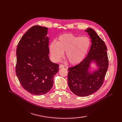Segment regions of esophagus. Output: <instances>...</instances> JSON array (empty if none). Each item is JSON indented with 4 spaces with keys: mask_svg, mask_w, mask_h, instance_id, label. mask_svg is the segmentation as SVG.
Segmentation results:
<instances>
[{
    "mask_svg": "<svg viewBox=\"0 0 122 122\" xmlns=\"http://www.w3.org/2000/svg\"><path fill=\"white\" fill-rule=\"evenodd\" d=\"M59 68H60V69L64 68H65V66L62 65H60V66H59Z\"/></svg>",
    "mask_w": 122,
    "mask_h": 122,
    "instance_id": "obj_1",
    "label": "esophagus"
}]
</instances>
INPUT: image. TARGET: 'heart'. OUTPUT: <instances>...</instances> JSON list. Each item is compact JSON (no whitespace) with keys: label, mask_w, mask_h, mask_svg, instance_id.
Returning a JSON list of instances; mask_svg holds the SVG:
<instances>
[{"label":"heart","mask_w":122,"mask_h":122,"mask_svg":"<svg viewBox=\"0 0 122 122\" xmlns=\"http://www.w3.org/2000/svg\"><path fill=\"white\" fill-rule=\"evenodd\" d=\"M91 41L87 36H76L65 34L59 36L57 42H52L49 48L54 61L60 60L66 52V58L71 65L80 63L86 57L91 46Z\"/></svg>","instance_id":"1"}]
</instances>
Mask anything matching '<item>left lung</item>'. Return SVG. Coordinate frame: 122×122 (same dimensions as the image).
Segmentation results:
<instances>
[{
	"mask_svg": "<svg viewBox=\"0 0 122 122\" xmlns=\"http://www.w3.org/2000/svg\"><path fill=\"white\" fill-rule=\"evenodd\" d=\"M91 39L92 45L87 56L77 66L68 69V86L73 93L80 97H86L96 92L103 83L107 71L108 60L104 41L93 29L84 30ZM94 62L97 69L92 71Z\"/></svg>",
	"mask_w": 122,
	"mask_h": 122,
	"instance_id": "8db88e82",
	"label": "left lung"
}]
</instances>
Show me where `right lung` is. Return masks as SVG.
I'll use <instances>...</instances> for the list:
<instances>
[{
    "instance_id": "1",
    "label": "right lung",
    "mask_w": 122,
    "mask_h": 122,
    "mask_svg": "<svg viewBox=\"0 0 122 122\" xmlns=\"http://www.w3.org/2000/svg\"><path fill=\"white\" fill-rule=\"evenodd\" d=\"M48 29L35 25L22 36L16 50V73L24 89L32 95L48 93L53 85V77L59 65L51 61Z\"/></svg>"
}]
</instances>
